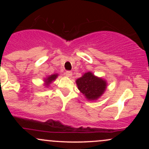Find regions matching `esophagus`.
Here are the masks:
<instances>
[{
    "instance_id": "esophagus-1",
    "label": "esophagus",
    "mask_w": 149,
    "mask_h": 149,
    "mask_svg": "<svg viewBox=\"0 0 149 149\" xmlns=\"http://www.w3.org/2000/svg\"><path fill=\"white\" fill-rule=\"evenodd\" d=\"M65 74H66V76L67 77H71L73 73H72V72H71V71H66V72H65Z\"/></svg>"
}]
</instances>
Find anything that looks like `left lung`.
<instances>
[{"label":"left lung","instance_id":"8db88e82","mask_svg":"<svg viewBox=\"0 0 149 149\" xmlns=\"http://www.w3.org/2000/svg\"><path fill=\"white\" fill-rule=\"evenodd\" d=\"M76 82L78 90L89 101H94L100 98L107 86L105 80L95 76L90 71L85 73Z\"/></svg>","mask_w":149,"mask_h":149}]
</instances>
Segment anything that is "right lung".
Returning a JSON list of instances; mask_svg holds the SVG:
<instances>
[{"instance_id":"1","label":"right lung","mask_w":149,"mask_h":149,"mask_svg":"<svg viewBox=\"0 0 149 149\" xmlns=\"http://www.w3.org/2000/svg\"><path fill=\"white\" fill-rule=\"evenodd\" d=\"M57 76H58L57 73H55V74H52L51 75V76H49L47 78H45L44 81L45 82L46 86H49V85L51 83H52V82L57 78Z\"/></svg>"}]
</instances>
